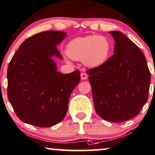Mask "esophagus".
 Segmentation results:
<instances>
[{"instance_id":"34e87169","label":"esophagus","mask_w":155,"mask_h":155,"mask_svg":"<svg viewBox=\"0 0 155 155\" xmlns=\"http://www.w3.org/2000/svg\"><path fill=\"white\" fill-rule=\"evenodd\" d=\"M87 78H88V76H87L86 73H81V79H82V80H85V79H87Z\"/></svg>"}]
</instances>
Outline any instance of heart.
I'll return each instance as SVG.
<instances>
[{"mask_svg": "<svg viewBox=\"0 0 155 155\" xmlns=\"http://www.w3.org/2000/svg\"><path fill=\"white\" fill-rule=\"evenodd\" d=\"M110 41L102 35H88L71 40L66 48L67 56L74 61H82L90 68L104 65L110 55Z\"/></svg>", "mask_w": 155, "mask_h": 155, "instance_id": "1", "label": "heart"}]
</instances>
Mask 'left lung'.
I'll return each mask as SVG.
<instances>
[{
    "mask_svg": "<svg viewBox=\"0 0 155 155\" xmlns=\"http://www.w3.org/2000/svg\"><path fill=\"white\" fill-rule=\"evenodd\" d=\"M114 37V55L104 65L87 71L94 106L102 119L121 123L134 117L148 101L151 73L145 56L122 32Z\"/></svg>",
    "mask_w": 155,
    "mask_h": 155,
    "instance_id": "1",
    "label": "left lung"
}]
</instances>
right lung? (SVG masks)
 Wrapping results in <instances>:
<instances>
[{"instance_id":"right-lung-1","label":"right lung","mask_w":155,"mask_h":155,"mask_svg":"<svg viewBox=\"0 0 155 155\" xmlns=\"http://www.w3.org/2000/svg\"><path fill=\"white\" fill-rule=\"evenodd\" d=\"M67 35L55 30L38 33L22 43L10 61L7 96L25 124L49 127L65 117L70 94L80 82L79 70L62 74L53 60L63 59L57 46Z\"/></svg>"}]
</instances>
